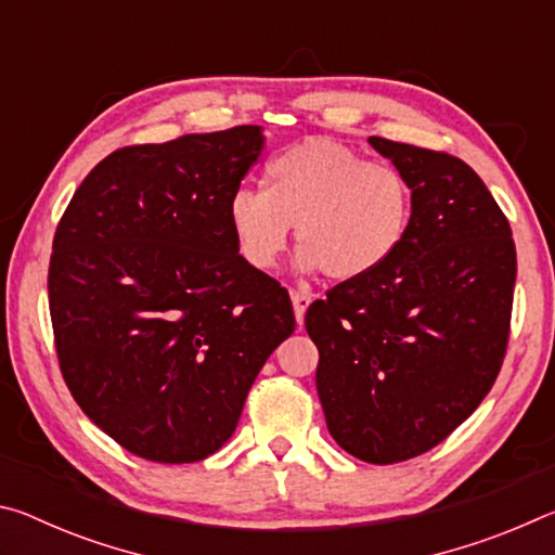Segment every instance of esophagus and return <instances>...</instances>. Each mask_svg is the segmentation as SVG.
<instances>
[{
  "label": "esophagus",
  "mask_w": 555,
  "mask_h": 555,
  "mask_svg": "<svg viewBox=\"0 0 555 555\" xmlns=\"http://www.w3.org/2000/svg\"><path fill=\"white\" fill-rule=\"evenodd\" d=\"M291 300H294V313H296V321L304 323L308 306L313 304V294L311 291H291Z\"/></svg>",
  "instance_id": "esophagus-1"
}]
</instances>
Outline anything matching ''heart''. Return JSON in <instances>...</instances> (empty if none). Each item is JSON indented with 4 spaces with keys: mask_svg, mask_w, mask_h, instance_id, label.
<instances>
[{
    "mask_svg": "<svg viewBox=\"0 0 555 555\" xmlns=\"http://www.w3.org/2000/svg\"><path fill=\"white\" fill-rule=\"evenodd\" d=\"M411 208L399 168L372 164L335 139L311 137L271 158L264 191H234L228 220L249 267H274L296 224L300 267L321 269L331 281H360L397 255Z\"/></svg>",
    "mask_w": 555,
    "mask_h": 555,
    "instance_id": "b5f03b06",
    "label": "heart"
}]
</instances>
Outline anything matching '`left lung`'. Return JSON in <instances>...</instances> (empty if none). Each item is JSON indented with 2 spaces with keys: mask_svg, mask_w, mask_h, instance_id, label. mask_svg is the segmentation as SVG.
I'll return each mask as SVG.
<instances>
[{
  "mask_svg": "<svg viewBox=\"0 0 555 555\" xmlns=\"http://www.w3.org/2000/svg\"><path fill=\"white\" fill-rule=\"evenodd\" d=\"M409 181L401 247L306 313L327 430L374 465L446 440L490 393L509 343L516 249L482 178L446 152L370 137Z\"/></svg>",
  "mask_w": 555,
  "mask_h": 555,
  "instance_id": "1",
  "label": "left lung"
}]
</instances>
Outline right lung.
<instances>
[{
	"mask_svg": "<svg viewBox=\"0 0 555 555\" xmlns=\"http://www.w3.org/2000/svg\"><path fill=\"white\" fill-rule=\"evenodd\" d=\"M261 127L112 152L55 228L49 306L73 399L154 463L220 450L269 354L294 333L288 291L249 267L228 203Z\"/></svg>",
	"mask_w": 555,
	"mask_h": 555,
	"instance_id": "obj_1",
	"label": "right lung"
}]
</instances>
